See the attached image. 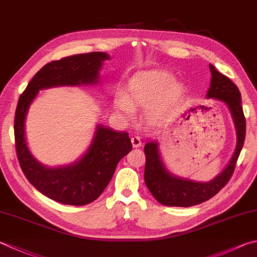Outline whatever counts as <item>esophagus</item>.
<instances>
[{
  "mask_svg": "<svg viewBox=\"0 0 257 257\" xmlns=\"http://www.w3.org/2000/svg\"><path fill=\"white\" fill-rule=\"evenodd\" d=\"M132 144H133V146H134L135 148L141 147V146H142L141 138H139L138 136H133V137H132Z\"/></svg>",
  "mask_w": 257,
  "mask_h": 257,
  "instance_id": "obj_1",
  "label": "esophagus"
}]
</instances>
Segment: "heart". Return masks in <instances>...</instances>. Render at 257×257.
I'll return each instance as SVG.
<instances>
[{
  "mask_svg": "<svg viewBox=\"0 0 257 257\" xmlns=\"http://www.w3.org/2000/svg\"><path fill=\"white\" fill-rule=\"evenodd\" d=\"M185 86L167 71H145L129 78L123 95L113 99V110L125 120L133 119L135 109L147 108V118L160 123L169 118L183 99Z\"/></svg>",
  "mask_w": 257,
  "mask_h": 257,
  "instance_id": "heart-1",
  "label": "heart"
}]
</instances>
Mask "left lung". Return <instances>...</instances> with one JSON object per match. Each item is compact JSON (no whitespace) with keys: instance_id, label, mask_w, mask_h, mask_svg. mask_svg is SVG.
Listing matches in <instances>:
<instances>
[{"instance_id":"8db88e82","label":"left lung","mask_w":257,"mask_h":257,"mask_svg":"<svg viewBox=\"0 0 257 257\" xmlns=\"http://www.w3.org/2000/svg\"><path fill=\"white\" fill-rule=\"evenodd\" d=\"M211 81L207 99L220 101L229 109L236 129V147L229 162L220 173L208 182H197L177 176L167 170L157 142L145 145L146 166L145 183L158 202L169 207H191L207 201L216 195L229 181L245 141L246 121L241 106L240 92L227 76L209 64Z\"/></svg>"}]
</instances>
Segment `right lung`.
I'll return each mask as SVG.
<instances>
[{
    "instance_id": "add662e5",
    "label": "right lung",
    "mask_w": 257,
    "mask_h": 257,
    "mask_svg": "<svg viewBox=\"0 0 257 257\" xmlns=\"http://www.w3.org/2000/svg\"><path fill=\"white\" fill-rule=\"evenodd\" d=\"M108 59V54L94 51L50 62L32 77L18 102L15 136L22 172L39 192L63 204L85 206L99 198L112 179L119 161L133 149L132 142L127 133L96 124L90 146L77 161L57 167L46 166L32 155L28 146V111L40 90L97 85L102 66Z\"/></svg>"
}]
</instances>
